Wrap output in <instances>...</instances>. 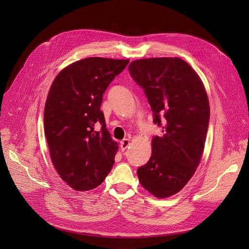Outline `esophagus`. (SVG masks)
Here are the masks:
<instances>
[{
  "instance_id": "esophagus-1",
  "label": "esophagus",
  "mask_w": 249,
  "mask_h": 249,
  "mask_svg": "<svg viewBox=\"0 0 249 249\" xmlns=\"http://www.w3.org/2000/svg\"><path fill=\"white\" fill-rule=\"evenodd\" d=\"M129 144H130V140L129 139H123L121 142H120V147H121V150L122 151H124V150H126V148L129 146Z\"/></svg>"
}]
</instances>
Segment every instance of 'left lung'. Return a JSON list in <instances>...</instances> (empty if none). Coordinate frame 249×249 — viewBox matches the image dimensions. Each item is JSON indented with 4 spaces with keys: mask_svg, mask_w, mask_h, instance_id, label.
Listing matches in <instances>:
<instances>
[{
    "mask_svg": "<svg viewBox=\"0 0 249 249\" xmlns=\"http://www.w3.org/2000/svg\"><path fill=\"white\" fill-rule=\"evenodd\" d=\"M128 70L163 133L152 138L150 159L137 169L139 181L156 198L171 197L188 184L202 158L210 120L205 87L178 57L137 59Z\"/></svg>",
    "mask_w": 249,
    "mask_h": 249,
    "instance_id": "1",
    "label": "left lung"
}]
</instances>
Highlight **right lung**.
Segmentation results:
<instances>
[{"label":"right lung","mask_w":249,"mask_h":249,"mask_svg":"<svg viewBox=\"0 0 249 249\" xmlns=\"http://www.w3.org/2000/svg\"><path fill=\"white\" fill-rule=\"evenodd\" d=\"M129 59L88 57L63 69L44 108V132L56 172L75 191L100 186L118 151L101 111L103 95ZM99 126L100 129L95 130Z\"/></svg>","instance_id":"add662e5"}]
</instances>
